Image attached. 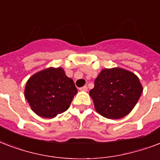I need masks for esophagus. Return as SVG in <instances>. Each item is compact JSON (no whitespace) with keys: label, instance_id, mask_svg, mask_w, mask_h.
<instances>
[{"label":"esophagus","instance_id":"34e87169","mask_svg":"<svg viewBox=\"0 0 160 160\" xmlns=\"http://www.w3.org/2000/svg\"><path fill=\"white\" fill-rule=\"evenodd\" d=\"M88 88L86 85H85V86H83V87H80V90H81V91H87Z\"/></svg>","mask_w":160,"mask_h":160}]
</instances>
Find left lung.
<instances>
[{
  "mask_svg": "<svg viewBox=\"0 0 160 160\" xmlns=\"http://www.w3.org/2000/svg\"><path fill=\"white\" fill-rule=\"evenodd\" d=\"M143 92L139 78L121 68L104 69L90 90L95 110L107 119H121L129 114Z\"/></svg>",
  "mask_w": 160,
  "mask_h": 160,
  "instance_id": "1",
  "label": "left lung"
}]
</instances>
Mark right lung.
<instances>
[{"instance_id": "obj_1", "label": "right lung", "mask_w": 160, "mask_h": 160, "mask_svg": "<svg viewBox=\"0 0 160 160\" xmlns=\"http://www.w3.org/2000/svg\"><path fill=\"white\" fill-rule=\"evenodd\" d=\"M77 89L62 68H47L26 82L25 97L39 116L51 119L67 110Z\"/></svg>"}]
</instances>
